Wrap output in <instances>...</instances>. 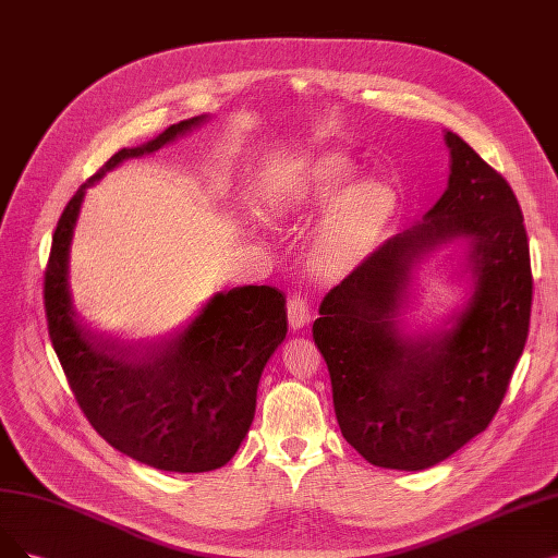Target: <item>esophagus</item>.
I'll return each mask as SVG.
<instances>
[{
	"mask_svg": "<svg viewBox=\"0 0 558 558\" xmlns=\"http://www.w3.org/2000/svg\"><path fill=\"white\" fill-rule=\"evenodd\" d=\"M311 320V308L302 295H291L288 300V325L291 329H302Z\"/></svg>",
	"mask_w": 558,
	"mask_h": 558,
	"instance_id": "esophagus-1",
	"label": "esophagus"
}]
</instances>
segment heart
<instances>
[{"mask_svg": "<svg viewBox=\"0 0 558 558\" xmlns=\"http://www.w3.org/2000/svg\"><path fill=\"white\" fill-rule=\"evenodd\" d=\"M345 153L327 150L267 175L260 202L270 217L306 215L325 206L311 233L316 272L339 277L368 260L385 242L398 213V194L383 178H360Z\"/></svg>", "mask_w": 558, "mask_h": 558, "instance_id": "1", "label": "heart"}]
</instances>
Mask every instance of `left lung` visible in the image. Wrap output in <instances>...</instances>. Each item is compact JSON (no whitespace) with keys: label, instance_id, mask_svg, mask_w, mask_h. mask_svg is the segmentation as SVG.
Returning a JSON list of instances; mask_svg holds the SVG:
<instances>
[{"label":"left lung","instance_id":"1","mask_svg":"<svg viewBox=\"0 0 558 558\" xmlns=\"http://www.w3.org/2000/svg\"><path fill=\"white\" fill-rule=\"evenodd\" d=\"M444 142L451 173L439 202L333 286L314 323L341 433L387 470H428L483 433L529 333L533 279L518 198L456 132ZM456 236L471 242L473 298L449 330L405 338L392 318L413 267Z\"/></svg>","mask_w":558,"mask_h":558}]
</instances>
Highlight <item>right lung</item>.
<instances>
[{
    "instance_id": "obj_1",
    "label": "right lung",
    "mask_w": 558,
    "mask_h": 558,
    "mask_svg": "<svg viewBox=\"0 0 558 558\" xmlns=\"http://www.w3.org/2000/svg\"><path fill=\"white\" fill-rule=\"evenodd\" d=\"M204 121L194 117L144 146L121 148L80 185L59 217L43 286L52 345L88 423L132 460L181 474L219 470L240 449L254 421L260 373L286 339V298L270 286L221 291L167 341L128 345L82 325L69 258L86 187Z\"/></svg>"
}]
</instances>
